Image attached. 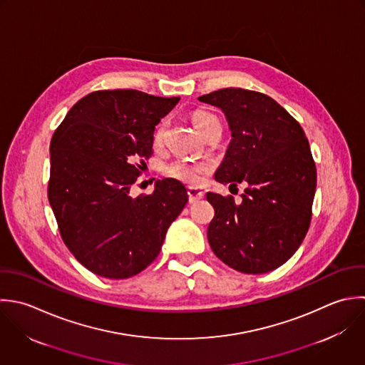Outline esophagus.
Here are the masks:
<instances>
[{
    "label": "esophagus",
    "instance_id": "esophagus-1",
    "mask_svg": "<svg viewBox=\"0 0 365 365\" xmlns=\"http://www.w3.org/2000/svg\"><path fill=\"white\" fill-rule=\"evenodd\" d=\"M187 196H189V202L193 203L203 197V192L197 187H187Z\"/></svg>",
    "mask_w": 365,
    "mask_h": 365
}]
</instances>
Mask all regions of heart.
I'll list each match as a JSON object with an SVG mask.
<instances>
[{
    "instance_id": "heart-1",
    "label": "heart",
    "mask_w": 365,
    "mask_h": 365,
    "mask_svg": "<svg viewBox=\"0 0 365 365\" xmlns=\"http://www.w3.org/2000/svg\"><path fill=\"white\" fill-rule=\"evenodd\" d=\"M192 123L195 125V128L203 135L206 136V133L213 128L220 125L219 119L216 115L207 112V110H195L192 113ZM166 120H162L153 133V140L156 145H160L165 140L166 136ZM209 170V165L205 162H190L186 159H178L173 160L172 163H169L165 168V173L169 178H173L176 180H180L183 183L187 185H199L202 182L203 175Z\"/></svg>"
}]
</instances>
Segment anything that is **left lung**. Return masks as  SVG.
<instances>
[{
    "instance_id": "left-lung-1",
    "label": "left lung",
    "mask_w": 365,
    "mask_h": 365,
    "mask_svg": "<svg viewBox=\"0 0 365 365\" xmlns=\"http://www.w3.org/2000/svg\"><path fill=\"white\" fill-rule=\"evenodd\" d=\"M197 99L220 108L232 130L215 179L249 185L240 205L233 196L206 195L215 209L209 245L237 272H272L296 253L312 220L317 172L306 133L282 105L256 91L223 88Z\"/></svg>"
}]
</instances>
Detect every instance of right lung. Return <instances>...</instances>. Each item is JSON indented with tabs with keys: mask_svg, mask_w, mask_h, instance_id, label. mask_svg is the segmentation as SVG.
I'll use <instances>...</instances> for the list:
<instances>
[{
	"mask_svg": "<svg viewBox=\"0 0 365 365\" xmlns=\"http://www.w3.org/2000/svg\"><path fill=\"white\" fill-rule=\"evenodd\" d=\"M178 102L136 89L95 91L53 132L48 200L65 246L101 277L145 270L187 202L176 179L156 180L150 195H129L153 153L155 126Z\"/></svg>",
	"mask_w": 365,
	"mask_h": 365,
	"instance_id": "obj_1",
	"label": "right lung"
}]
</instances>
